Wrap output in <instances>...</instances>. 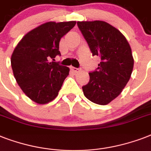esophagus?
<instances>
[{
  "instance_id": "1",
  "label": "esophagus",
  "mask_w": 151,
  "mask_h": 151,
  "mask_svg": "<svg viewBox=\"0 0 151 151\" xmlns=\"http://www.w3.org/2000/svg\"><path fill=\"white\" fill-rule=\"evenodd\" d=\"M70 70H73L74 73H78L79 71L81 70L79 68H77V67H73V66H70Z\"/></svg>"
}]
</instances>
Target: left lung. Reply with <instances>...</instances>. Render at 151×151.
<instances>
[{
  "label": "left lung",
  "mask_w": 151,
  "mask_h": 151,
  "mask_svg": "<svg viewBox=\"0 0 151 151\" xmlns=\"http://www.w3.org/2000/svg\"><path fill=\"white\" fill-rule=\"evenodd\" d=\"M92 55L101 62L89 73V82L82 87L92 103L106 105L121 94L129 82L134 60L129 42L115 27L103 21L78 22Z\"/></svg>",
  "instance_id": "left-lung-1"
}]
</instances>
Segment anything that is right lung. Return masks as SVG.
Instances as JSON below:
<instances>
[{
    "label": "right lung",
    "mask_w": 151,
    "mask_h": 151,
    "mask_svg": "<svg viewBox=\"0 0 151 151\" xmlns=\"http://www.w3.org/2000/svg\"><path fill=\"white\" fill-rule=\"evenodd\" d=\"M75 24V21L44 23L26 34L15 47L11 58L14 77L35 103L53 100L68 76L69 67L54 61L61 55L60 39Z\"/></svg>",
    "instance_id": "right-lung-1"
}]
</instances>
